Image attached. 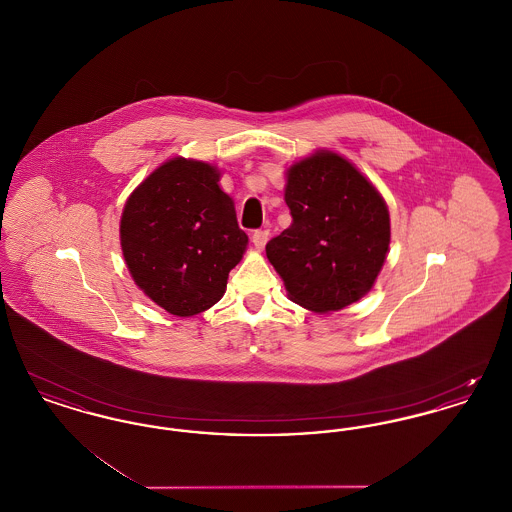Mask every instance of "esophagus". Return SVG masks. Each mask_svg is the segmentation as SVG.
I'll use <instances>...</instances> for the list:
<instances>
[{"instance_id": "1", "label": "esophagus", "mask_w": 512, "mask_h": 512, "mask_svg": "<svg viewBox=\"0 0 512 512\" xmlns=\"http://www.w3.org/2000/svg\"><path fill=\"white\" fill-rule=\"evenodd\" d=\"M251 240H253V244H255L257 249H263L265 244H267L268 230H255L253 236H251Z\"/></svg>"}]
</instances>
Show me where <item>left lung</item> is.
Segmentation results:
<instances>
[{"label": "left lung", "mask_w": 512, "mask_h": 512, "mask_svg": "<svg viewBox=\"0 0 512 512\" xmlns=\"http://www.w3.org/2000/svg\"><path fill=\"white\" fill-rule=\"evenodd\" d=\"M292 224L267 244L290 299L338 311L365 295L390 247V213L376 188L336 153H317L288 171Z\"/></svg>", "instance_id": "left-lung-1"}]
</instances>
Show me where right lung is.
Here are the masks:
<instances>
[{
  "label": "right lung",
  "mask_w": 512,
  "mask_h": 512,
  "mask_svg": "<svg viewBox=\"0 0 512 512\" xmlns=\"http://www.w3.org/2000/svg\"><path fill=\"white\" fill-rule=\"evenodd\" d=\"M121 244L134 282L176 317L215 305L247 236L207 163L172 159L149 174L122 211Z\"/></svg>",
  "instance_id": "obj_1"
}]
</instances>
